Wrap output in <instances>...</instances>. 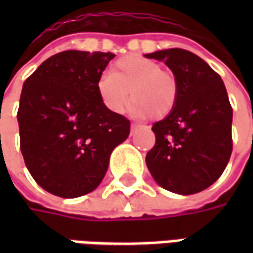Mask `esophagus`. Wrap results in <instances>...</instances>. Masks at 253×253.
<instances>
[{"instance_id":"esophagus-1","label":"esophagus","mask_w":253,"mask_h":253,"mask_svg":"<svg viewBox=\"0 0 253 253\" xmlns=\"http://www.w3.org/2000/svg\"><path fill=\"white\" fill-rule=\"evenodd\" d=\"M138 127H139V126H138V125H135V123H132V125H131V134L134 131H135V130H137Z\"/></svg>"}]
</instances>
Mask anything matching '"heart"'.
<instances>
[{
    "instance_id": "obj_1",
    "label": "heart",
    "mask_w": 253,
    "mask_h": 253,
    "mask_svg": "<svg viewBox=\"0 0 253 253\" xmlns=\"http://www.w3.org/2000/svg\"><path fill=\"white\" fill-rule=\"evenodd\" d=\"M97 92L105 108L114 114L126 110L131 96V111L135 115H152L161 119L175 110L179 83L175 74L161 69L159 62L138 54H128L119 58L111 72L99 78Z\"/></svg>"
}]
</instances>
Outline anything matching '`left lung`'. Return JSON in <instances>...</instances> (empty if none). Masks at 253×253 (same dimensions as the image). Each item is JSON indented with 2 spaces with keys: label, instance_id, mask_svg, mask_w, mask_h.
Instances as JSON below:
<instances>
[{
  "label": "left lung",
  "instance_id": "8db88e82",
  "mask_svg": "<svg viewBox=\"0 0 253 253\" xmlns=\"http://www.w3.org/2000/svg\"><path fill=\"white\" fill-rule=\"evenodd\" d=\"M169 67L179 83L175 110L152 127L156 143L146 154L154 180L165 190L191 195L222 175L232 154L233 110L219 74L183 48L146 54Z\"/></svg>",
  "mask_w": 253,
  "mask_h": 253
}]
</instances>
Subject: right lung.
Wrapping results in <instances>:
<instances>
[{
	"mask_svg": "<svg viewBox=\"0 0 253 253\" xmlns=\"http://www.w3.org/2000/svg\"><path fill=\"white\" fill-rule=\"evenodd\" d=\"M114 57L58 52L23 85L20 149L31 176L52 195L77 198L96 190L112 150L130 134V121L107 110L97 92V81Z\"/></svg>",
	"mask_w": 253,
	"mask_h": 253,
	"instance_id": "obj_1",
	"label": "right lung"
}]
</instances>
